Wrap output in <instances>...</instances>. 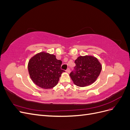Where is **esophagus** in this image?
Here are the masks:
<instances>
[{
    "mask_svg": "<svg viewBox=\"0 0 130 130\" xmlns=\"http://www.w3.org/2000/svg\"><path fill=\"white\" fill-rule=\"evenodd\" d=\"M66 72H67V73H70V68H67V69L66 70Z\"/></svg>",
    "mask_w": 130,
    "mask_h": 130,
    "instance_id": "esophagus-1",
    "label": "esophagus"
}]
</instances>
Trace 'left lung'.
Instances as JSON below:
<instances>
[{
    "label": "left lung",
    "mask_w": 130,
    "mask_h": 130,
    "mask_svg": "<svg viewBox=\"0 0 130 130\" xmlns=\"http://www.w3.org/2000/svg\"><path fill=\"white\" fill-rule=\"evenodd\" d=\"M76 66L70 73L75 85L85 87L95 82L100 74L102 67L95 57L79 56L75 61Z\"/></svg>",
    "instance_id": "left-lung-1"
}]
</instances>
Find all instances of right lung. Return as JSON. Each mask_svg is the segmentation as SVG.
Here are the masks:
<instances>
[{"instance_id": "right-lung-1", "label": "right lung", "mask_w": 130, "mask_h": 130, "mask_svg": "<svg viewBox=\"0 0 130 130\" xmlns=\"http://www.w3.org/2000/svg\"><path fill=\"white\" fill-rule=\"evenodd\" d=\"M62 61L52 54L42 52L31 58L28 63L30 76L36 85L48 89L55 86L64 72L61 69Z\"/></svg>"}]
</instances>
